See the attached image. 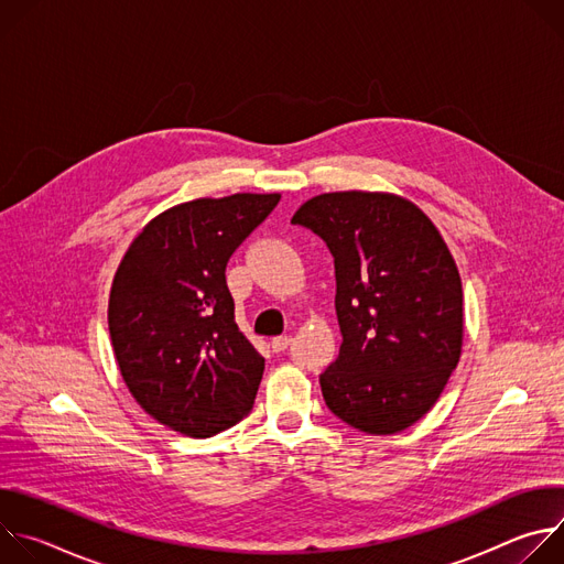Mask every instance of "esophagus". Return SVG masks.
<instances>
[{
    "instance_id": "obj_1",
    "label": "esophagus",
    "mask_w": 564,
    "mask_h": 564,
    "mask_svg": "<svg viewBox=\"0 0 564 564\" xmlns=\"http://www.w3.org/2000/svg\"><path fill=\"white\" fill-rule=\"evenodd\" d=\"M290 344H292V337H290V335H281V337H274V339L270 341V346H272L274 352H283Z\"/></svg>"
}]
</instances>
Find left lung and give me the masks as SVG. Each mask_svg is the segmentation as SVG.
Returning a JSON list of instances; mask_svg holds the SVG:
<instances>
[{"instance_id": "8db88e82", "label": "left lung", "mask_w": 564, "mask_h": 564, "mask_svg": "<svg viewBox=\"0 0 564 564\" xmlns=\"http://www.w3.org/2000/svg\"><path fill=\"white\" fill-rule=\"evenodd\" d=\"M335 257L339 357L321 375L328 409L368 435L420 422L457 368L462 279L433 220L386 192H330L292 216Z\"/></svg>"}]
</instances>
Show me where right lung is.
Segmentation results:
<instances>
[{
    "label": "right lung",
    "instance_id": "add662e5",
    "mask_svg": "<svg viewBox=\"0 0 564 564\" xmlns=\"http://www.w3.org/2000/svg\"><path fill=\"white\" fill-rule=\"evenodd\" d=\"M281 194H231L174 205L131 240L109 294L120 375L140 409L187 437L243 420L265 359L234 321L225 268Z\"/></svg>",
    "mask_w": 564,
    "mask_h": 564
}]
</instances>
